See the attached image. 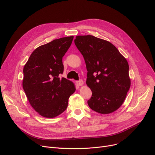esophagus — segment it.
Returning a JSON list of instances; mask_svg holds the SVG:
<instances>
[{"label": "esophagus", "instance_id": "esophagus-1", "mask_svg": "<svg viewBox=\"0 0 155 155\" xmlns=\"http://www.w3.org/2000/svg\"><path fill=\"white\" fill-rule=\"evenodd\" d=\"M77 84L78 85V86H82L84 85V81L80 80L79 81H78V82H77Z\"/></svg>", "mask_w": 155, "mask_h": 155}]
</instances>
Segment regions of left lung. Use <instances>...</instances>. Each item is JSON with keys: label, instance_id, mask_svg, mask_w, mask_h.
I'll use <instances>...</instances> for the list:
<instances>
[{"label": "left lung", "instance_id": "obj_1", "mask_svg": "<svg viewBox=\"0 0 155 155\" xmlns=\"http://www.w3.org/2000/svg\"><path fill=\"white\" fill-rule=\"evenodd\" d=\"M75 44L88 71L86 84L92 92L88 106L102 114L116 111L131 86L127 60L108 41L92 35L77 36Z\"/></svg>", "mask_w": 155, "mask_h": 155}]
</instances>
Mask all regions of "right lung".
I'll list each match as a JSON object with an SVG mask.
<instances>
[{
  "mask_svg": "<svg viewBox=\"0 0 155 155\" xmlns=\"http://www.w3.org/2000/svg\"><path fill=\"white\" fill-rule=\"evenodd\" d=\"M73 39V36L61 38L38 47L24 67L23 89L32 107L43 117L61 114L76 90L71 81L58 77L63 71V56Z\"/></svg>",
  "mask_w": 155,
  "mask_h": 155,
  "instance_id": "1",
  "label": "right lung"
}]
</instances>
